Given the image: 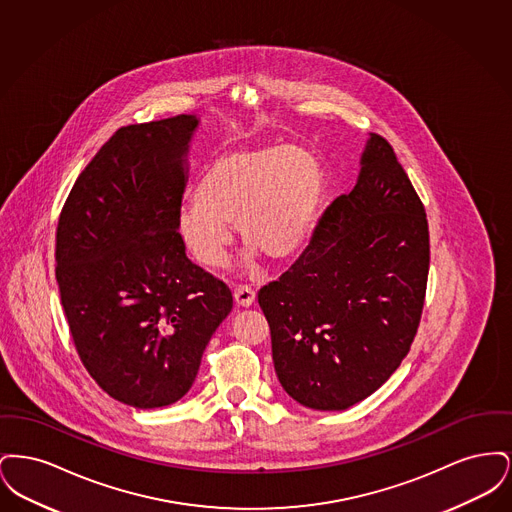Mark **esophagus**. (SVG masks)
<instances>
[{
	"label": "esophagus",
	"instance_id": "esophagus-1",
	"mask_svg": "<svg viewBox=\"0 0 512 512\" xmlns=\"http://www.w3.org/2000/svg\"><path fill=\"white\" fill-rule=\"evenodd\" d=\"M234 301L240 305V307H251L253 301H255V292L249 288V286H238L234 290Z\"/></svg>",
	"mask_w": 512,
	"mask_h": 512
}]
</instances>
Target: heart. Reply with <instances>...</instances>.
I'll return each mask as SVG.
<instances>
[{
    "mask_svg": "<svg viewBox=\"0 0 512 512\" xmlns=\"http://www.w3.org/2000/svg\"><path fill=\"white\" fill-rule=\"evenodd\" d=\"M194 199L180 207L176 228L199 263H228L234 222L253 253L284 261L307 245L317 226L324 172L303 147L232 149L207 165Z\"/></svg>",
    "mask_w": 512,
    "mask_h": 512,
    "instance_id": "1",
    "label": "heart"
}]
</instances>
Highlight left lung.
<instances>
[{
    "instance_id": "obj_1",
    "label": "left lung",
    "mask_w": 512,
    "mask_h": 512,
    "mask_svg": "<svg viewBox=\"0 0 512 512\" xmlns=\"http://www.w3.org/2000/svg\"><path fill=\"white\" fill-rule=\"evenodd\" d=\"M430 267L428 220L393 147L370 134L355 188L318 220L311 244L259 290L272 361L303 407L343 411L407 357Z\"/></svg>"
}]
</instances>
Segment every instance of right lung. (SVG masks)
<instances>
[{
  "instance_id": "1",
  "label": "right lung",
  "mask_w": 512,
  "mask_h": 512,
  "mask_svg": "<svg viewBox=\"0 0 512 512\" xmlns=\"http://www.w3.org/2000/svg\"><path fill=\"white\" fill-rule=\"evenodd\" d=\"M197 124L178 115L119 128L57 224L55 278L78 357L101 390L136 409L188 393L232 311L228 286L186 257L176 228Z\"/></svg>"
}]
</instances>
